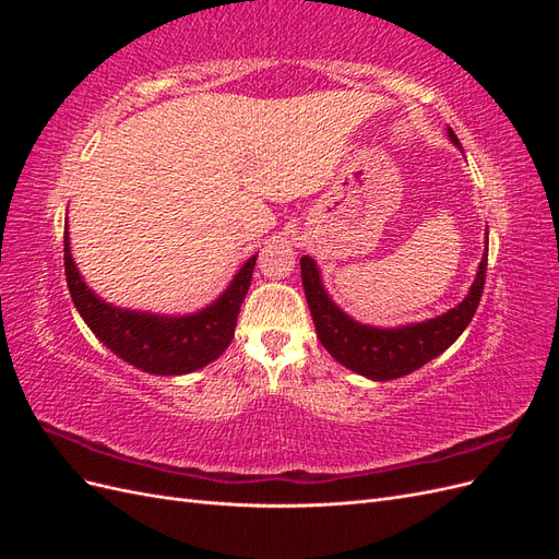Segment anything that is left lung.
<instances>
[{
  "mask_svg": "<svg viewBox=\"0 0 559 559\" xmlns=\"http://www.w3.org/2000/svg\"><path fill=\"white\" fill-rule=\"evenodd\" d=\"M452 142L460 146L456 134L450 130ZM487 273V253L480 261L476 282H473L468 296L452 308L450 312L421 321V324L399 326V329H376L364 326L359 321L349 319L335 302L329 298L319 280V270L310 257L300 259L302 289L310 306V314L317 329L319 343L329 349L335 361L357 370L359 376L370 380H394L408 376L421 368L438 354L445 352L462 331L471 324L473 314L478 310Z\"/></svg>",
  "mask_w": 559,
  "mask_h": 559,
  "instance_id": "1",
  "label": "left lung"
}]
</instances>
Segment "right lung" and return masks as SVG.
<instances>
[{"mask_svg":"<svg viewBox=\"0 0 559 559\" xmlns=\"http://www.w3.org/2000/svg\"><path fill=\"white\" fill-rule=\"evenodd\" d=\"M253 265L257 257L240 267L216 302L189 317L118 310L99 300L81 280L64 226V275L79 314L116 357L151 376H183L222 357L235 335Z\"/></svg>","mask_w":559,"mask_h":559,"instance_id":"add662e5","label":"right lung"}]
</instances>
